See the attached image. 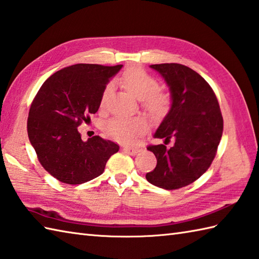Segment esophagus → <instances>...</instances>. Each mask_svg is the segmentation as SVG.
<instances>
[{"mask_svg": "<svg viewBox=\"0 0 259 259\" xmlns=\"http://www.w3.org/2000/svg\"><path fill=\"white\" fill-rule=\"evenodd\" d=\"M124 152L127 153L130 155H136L137 153H139L141 150L137 149V147H124Z\"/></svg>", "mask_w": 259, "mask_h": 259, "instance_id": "esophagus-1", "label": "esophagus"}]
</instances>
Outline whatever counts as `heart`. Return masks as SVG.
<instances>
[{
	"mask_svg": "<svg viewBox=\"0 0 259 259\" xmlns=\"http://www.w3.org/2000/svg\"><path fill=\"white\" fill-rule=\"evenodd\" d=\"M122 86L140 98L142 106L151 116L159 117L168 108L167 95L160 91H155L157 87V80L155 77L141 67H131L122 75L119 79ZM112 86L108 85L103 93L100 99V106L105 107L107 103L108 95ZM145 124L140 117H128V116H115L108 119L105 124V133L110 139L118 141L120 143L131 144L134 143L142 133L144 132Z\"/></svg>",
	"mask_w": 259,
	"mask_h": 259,
	"instance_id": "b5f03b06",
	"label": "heart"
}]
</instances>
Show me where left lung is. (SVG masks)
<instances>
[{
  "mask_svg": "<svg viewBox=\"0 0 259 259\" xmlns=\"http://www.w3.org/2000/svg\"><path fill=\"white\" fill-rule=\"evenodd\" d=\"M150 67L170 88L171 107L153 135L164 139V143L147 146L157 163L146 173V180L162 189L177 190L208 170L223 135L224 119L212 88L198 72L180 63ZM170 139L174 145L167 148Z\"/></svg>",
  "mask_w": 259,
  "mask_h": 259,
  "instance_id": "left-lung-1",
  "label": "left lung"
}]
</instances>
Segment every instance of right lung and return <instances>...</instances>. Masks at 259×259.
<instances>
[{"instance_id":"right-lung-1","label":"right lung","mask_w":259,"mask_h":259,"mask_svg":"<svg viewBox=\"0 0 259 259\" xmlns=\"http://www.w3.org/2000/svg\"><path fill=\"white\" fill-rule=\"evenodd\" d=\"M123 65L77 63L55 72L31 104L28 136L45 170L67 184H81L99 177L119 146L94 136L81 140L78 126L91 120L109 82Z\"/></svg>"}]
</instances>
